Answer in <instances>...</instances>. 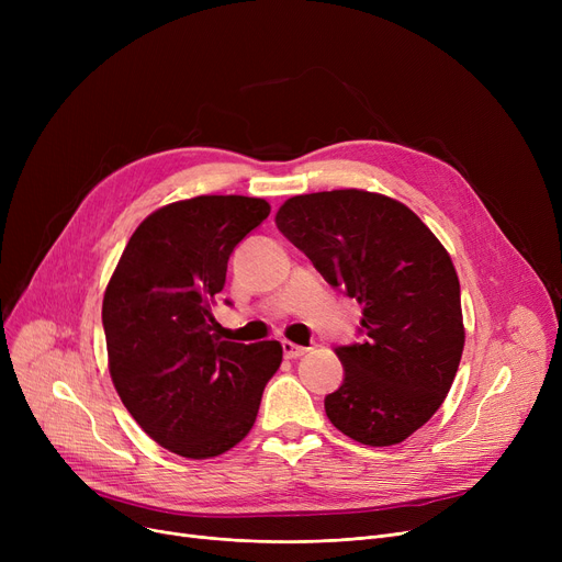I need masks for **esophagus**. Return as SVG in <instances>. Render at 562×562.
<instances>
[{
    "label": "esophagus",
    "mask_w": 562,
    "mask_h": 562,
    "mask_svg": "<svg viewBox=\"0 0 562 562\" xmlns=\"http://www.w3.org/2000/svg\"><path fill=\"white\" fill-rule=\"evenodd\" d=\"M282 350H284V358L286 360H296V358L305 356L310 348L307 346H299V344H293V341H282Z\"/></svg>",
    "instance_id": "1"
}]
</instances>
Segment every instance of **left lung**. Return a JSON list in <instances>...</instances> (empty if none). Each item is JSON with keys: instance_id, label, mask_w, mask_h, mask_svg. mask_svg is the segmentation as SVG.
<instances>
[{"instance_id": "8db88e82", "label": "left lung", "mask_w": 562, "mask_h": 562, "mask_svg": "<svg viewBox=\"0 0 562 562\" xmlns=\"http://www.w3.org/2000/svg\"><path fill=\"white\" fill-rule=\"evenodd\" d=\"M276 225L362 305L364 339L335 348L344 382L326 396L328 419L360 445H398L445 403L462 358L449 252L405 204L358 189L289 198Z\"/></svg>"}]
</instances>
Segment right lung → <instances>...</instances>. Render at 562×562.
<instances>
[{
	"mask_svg": "<svg viewBox=\"0 0 562 562\" xmlns=\"http://www.w3.org/2000/svg\"><path fill=\"white\" fill-rule=\"evenodd\" d=\"M269 214V202L246 195L161 206L136 227L104 291L115 392L177 456L204 460L239 445L280 369L278 341H225L212 314L229 255Z\"/></svg>",
	"mask_w": 562,
	"mask_h": 562,
	"instance_id": "obj_1",
	"label": "right lung"
}]
</instances>
